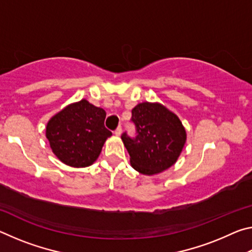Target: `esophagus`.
Here are the masks:
<instances>
[{
  "label": "esophagus",
  "instance_id": "34e87169",
  "mask_svg": "<svg viewBox=\"0 0 252 252\" xmlns=\"http://www.w3.org/2000/svg\"><path fill=\"white\" fill-rule=\"evenodd\" d=\"M121 133H122V127L121 126H118L117 129H116V131H114V134L116 135H121Z\"/></svg>",
  "mask_w": 252,
  "mask_h": 252
}]
</instances>
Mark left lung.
<instances>
[{
    "mask_svg": "<svg viewBox=\"0 0 252 252\" xmlns=\"http://www.w3.org/2000/svg\"><path fill=\"white\" fill-rule=\"evenodd\" d=\"M131 121L135 126V138L125 132L121 139L133 169L152 176L176 163L187 140L176 114L160 103L143 102L132 110Z\"/></svg>",
    "mask_w": 252,
    "mask_h": 252,
    "instance_id": "obj_1",
    "label": "left lung"
}]
</instances>
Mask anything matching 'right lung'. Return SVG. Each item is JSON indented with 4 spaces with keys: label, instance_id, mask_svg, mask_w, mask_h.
<instances>
[{
    "label": "right lung",
    "instance_id": "add662e5",
    "mask_svg": "<svg viewBox=\"0 0 252 252\" xmlns=\"http://www.w3.org/2000/svg\"><path fill=\"white\" fill-rule=\"evenodd\" d=\"M105 111L87 100L67 105L50 119L46 138L60 161L70 167L91 165L112 132L104 126Z\"/></svg>",
    "mask_w": 252,
    "mask_h": 252
}]
</instances>
